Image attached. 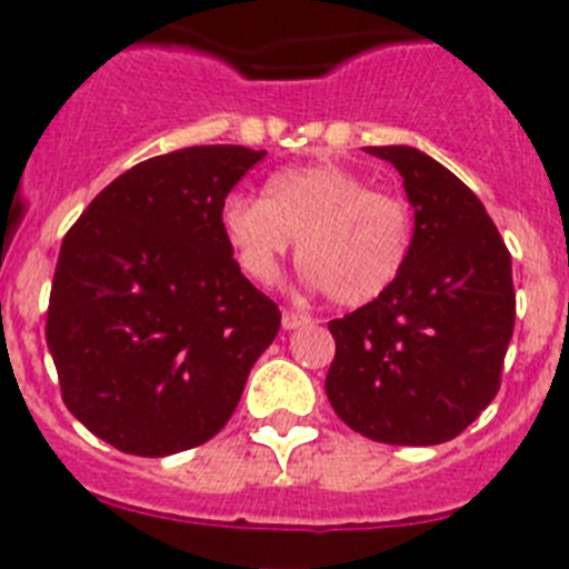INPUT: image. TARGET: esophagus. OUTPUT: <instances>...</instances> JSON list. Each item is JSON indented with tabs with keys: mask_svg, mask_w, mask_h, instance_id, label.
<instances>
[{
	"mask_svg": "<svg viewBox=\"0 0 569 569\" xmlns=\"http://www.w3.org/2000/svg\"><path fill=\"white\" fill-rule=\"evenodd\" d=\"M305 325H310L308 313H299V310H284V313H281V328L284 330L305 328Z\"/></svg>",
	"mask_w": 569,
	"mask_h": 569,
	"instance_id": "esophagus-1",
	"label": "esophagus"
}]
</instances>
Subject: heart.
<instances>
[{
	"instance_id": "heart-1",
	"label": "heart",
	"mask_w": 569,
	"mask_h": 569,
	"mask_svg": "<svg viewBox=\"0 0 569 569\" xmlns=\"http://www.w3.org/2000/svg\"><path fill=\"white\" fill-rule=\"evenodd\" d=\"M219 224L239 268L259 284L279 276L299 236L305 276L341 308L379 299L413 250L410 204L336 162L279 170L268 196L233 190L222 199Z\"/></svg>"
}]
</instances>
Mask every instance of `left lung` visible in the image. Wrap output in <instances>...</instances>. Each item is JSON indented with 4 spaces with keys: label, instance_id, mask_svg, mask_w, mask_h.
I'll use <instances>...</instances> for the list:
<instances>
[{
    "label": "left lung",
    "instance_id": "obj_1",
    "mask_svg": "<svg viewBox=\"0 0 569 569\" xmlns=\"http://www.w3.org/2000/svg\"><path fill=\"white\" fill-rule=\"evenodd\" d=\"M393 164L416 210L399 279L328 325L325 390L350 430L381 445L450 441L501 387L516 325L512 261L479 196L416 148H367Z\"/></svg>",
    "mask_w": 569,
    "mask_h": 569
}]
</instances>
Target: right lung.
<instances>
[{"label": "right lung", "instance_id": "obj_1", "mask_svg": "<svg viewBox=\"0 0 569 569\" xmlns=\"http://www.w3.org/2000/svg\"><path fill=\"white\" fill-rule=\"evenodd\" d=\"M261 159L241 144L153 156L64 233L44 339L70 413L122 453L213 439L279 333V305L241 276L219 224Z\"/></svg>", "mask_w": 569, "mask_h": 569}]
</instances>
